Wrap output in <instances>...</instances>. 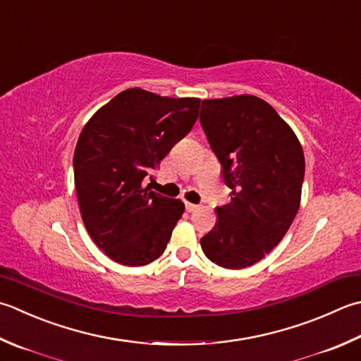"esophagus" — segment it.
Segmentation results:
<instances>
[{"label": "esophagus", "instance_id": "obj_1", "mask_svg": "<svg viewBox=\"0 0 361 361\" xmlns=\"http://www.w3.org/2000/svg\"><path fill=\"white\" fill-rule=\"evenodd\" d=\"M185 207H186V211H189V213H194V211L199 209V204H194V203H189V202H185Z\"/></svg>", "mask_w": 361, "mask_h": 361}]
</instances>
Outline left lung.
Masks as SVG:
<instances>
[{"mask_svg":"<svg viewBox=\"0 0 361 361\" xmlns=\"http://www.w3.org/2000/svg\"><path fill=\"white\" fill-rule=\"evenodd\" d=\"M200 125L231 189L202 249L217 266L243 269L264 258L291 227L305 158L294 131L258 97L203 100Z\"/></svg>","mask_w":361,"mask_h":361,"instance_id":"8db88e82","label":"left lung"}]
</instances>
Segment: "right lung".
<instances>
[{"label":"right lung","instance_id":"1","mask_svg":"<svg viewBox=\"0 0 361 361\" xmlns=\"http://www.w3.org/2000/svg\"><path fill=\"white\" fill-rule=\"evenodd\" d=\"M199 98L120 92L84 126L75 148L78 203L90 238L111 259L144 266L162 255L185 204L144 178L192 130Z\"/></svg>","mask_w":361,"mask_h":361}]
</instances>
